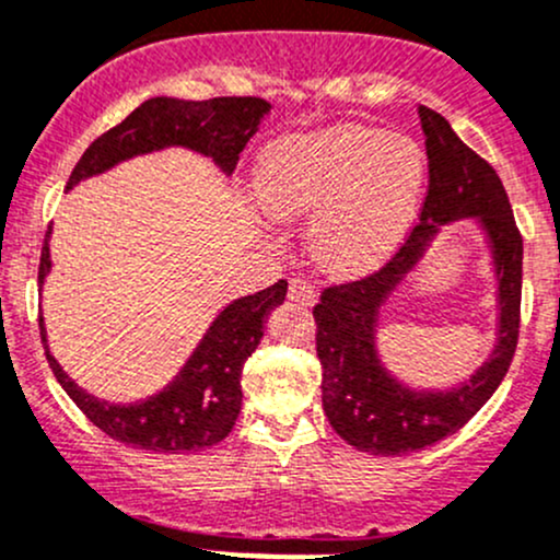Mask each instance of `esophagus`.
I'll use <instances>...</instances> for the list:
<instances>
[{"label": "esophagus", "instance_id": "obj_1", "mask_svg": "<svg viewBox=\"0 0 560 560\" xmlns=\"http://www.w3.org/2000/svg\"><path fill=\"white\" fill-rule=\"evenodd\" d=\"M290 300L300 305H311L316 300V290L305 279H292L290 281Z\"/></svg>", "mask_w": 560, "mask_h": 560}]
</instances>
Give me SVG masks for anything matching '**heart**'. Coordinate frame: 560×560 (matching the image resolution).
Here are the masks:
<instances>
[{
    "label": "heart",
    "mask_w": 560,
    "mask_h": 560,
    "mask_svg": "<svg viewBox=\"0 0 560 560\" xmlns=\"http://www.w3.org/2000/svg\"><path fill=\"white\" fill-rule=\"evenodd\" d=\"M427 158L408 137L370 126H327L265 147L255 196L268 217L311 220V249L325 268L359 273L384 262L413 228Z\"/></svg>",
    "instance_id": "1"
}]
</instances>
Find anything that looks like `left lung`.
Instances as JSON below:
<instances>
[{
	"label": "left lung",
	"instance_id": "8db88e82",
	"mask_svg": "<svg viewBox=\"0 0 560 560\" xmlns=\"http://www.w3.org/2000/svg\"><path fill=\"white\" fill-rule=\"evenodd\" d=\"M429 158V192L408 244L378 273L329 287L314 308L322 405L335 432L373 456H402L458 432L508 375L521 325L523 238L497 172L475 155L443 115L419 107ZM469 219L494 273L498 325L489 357L451 387H410L385 368L377 349L383 308L401 289L445 224Z\"/></svg>",
	"mask_w": 560,
	"mask_h": 560
}]
</instances>
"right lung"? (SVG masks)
<instances>
[{
    "label": "right lung",
    "instance_id": "add662e5",
    "mask_svg": "<svg viewBox=\"0 0 560 560\" xmlns=\"http://www.w3.org/2000/svg\"><path fill=\"white\" fill-rule=\"evenodd\" d=\"M270 104L255 96H222L209 102L155 96L139 104L120 126L102 133L78 161L67 182V192L91 176L107 174L117 163L152 152L182 150L209 158L225 176H233L246 141L260 131L270 115ZM50 233L47 228L39 257V290L50 273ZM287 281H276L255 295L235 298L214 316L203 338L182 364L179 373L161 392L137 402H107L80 388L63 373L58 359L47 349L45 319L39 316V335L52 375L72 397L82 413L104 434L131 448L155 453H187L211 448L231 434L241 413V370L260 346L265 319L284 303Z\"/></svg>",
    "mask_w": 560,
    "mask_h": 560
}]
</instances>
